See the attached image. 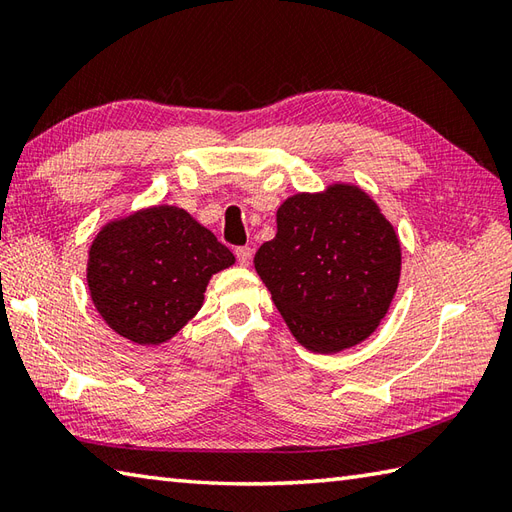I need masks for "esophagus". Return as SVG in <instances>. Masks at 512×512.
Listing matches in <instances>:
<instances>
[{"label": "esophagus", "mask_w": 512, "mask_h": 512, "mask_svg": "<svg viewBox=\"0 0 512 512\" xmlns=\"http://www.w3.org/2000/svg\"><path fill=\"white\" fill-rule=\"evenodd\" d=\"M235 255H237V262L242 264V266H248L250 264V259H253V248H248V246H239V248H235Z\"/></svg>", "instance_id": "1"}]
</instances>
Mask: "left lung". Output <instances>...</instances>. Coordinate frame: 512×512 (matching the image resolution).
Returning <instances> with one entry per match:
<instances>
[{
  "mask_svg": "<svg viewBox=\"0 0 512 512\" xmlns=\"http://www.w3.org/2000/svg\"><path fill=\"white\" fill-rule=\"evenodd\" d=\"M255 270L292 336L334 354L365 341L400 279V242L378 204L354 184L297 193L277 211V235Z\"/></svg>",
  "mask_w": 512,
  "mask_h": 512,
  "instance_id": "8db88e82",
  "label": "left lung"
}]
</instances>
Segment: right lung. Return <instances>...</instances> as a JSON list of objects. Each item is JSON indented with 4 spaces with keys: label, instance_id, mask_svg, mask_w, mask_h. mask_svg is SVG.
I'll return each mask as SVG.
<instances>
[{
    "label": "right lung",
    "instance_id": "1",
    "mask_svg": "<svg viewBox=\"0 0 512 512\" xmlns=\"http://www.w3.org/2000/svg\"><path fill=\"white\" fill-rule=\"evenodd\" d=\"M235 255L200 222L158 204L107 222L88 257V288L110 328L138 345H160L202 308L209 279Z\"/></svg>",
    "mask_w": 512,
    "mask_h": 512
}]
</instances>
